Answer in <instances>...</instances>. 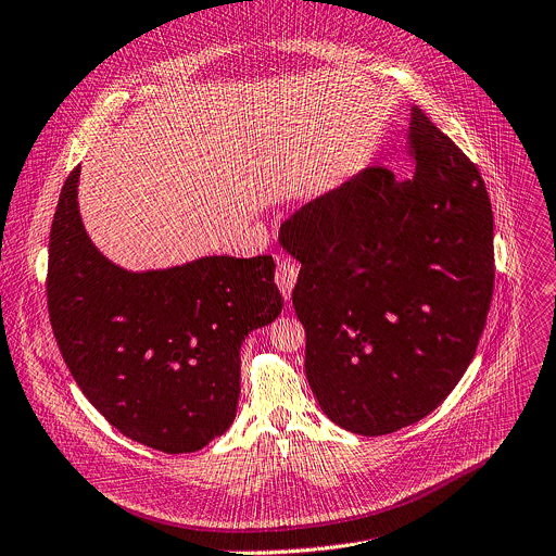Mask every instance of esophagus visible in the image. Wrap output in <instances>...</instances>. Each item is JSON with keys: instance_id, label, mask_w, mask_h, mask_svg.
Segmentation results:
<instances>
[{"instance_id": "obj_1", "label": "esophagus", "mask_w": 556, "mask_h": 556, "mask_svg": "<svg viewBox=\"0 0 556 556\" xmlns=\"http://www.w3.org/2000/svg\"><path fill=\"white\" fill-rule=\"evenodd\" d=\"M296 277H299V268H296L290 260H283V262L277 266L275 281H277V288H279V292L283 294L286 301L292 296V288H294V283H296Z\"/></svg>"}]
</instances>
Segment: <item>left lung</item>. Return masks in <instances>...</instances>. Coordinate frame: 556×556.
Segmentation results:
<instances>
[{"label":"left lung","mask_w":556,"mask_h":556,"mask_svg":"<svg viewBox=\"0 0 556 556\" xmlns=\"http://www.w3.org/2000/svg\"><path fill=\"white\" fill-rule=\"evenodd\" d=\"M410 179L375 166L283 227L292 306L328 419L379 437L417 424L470 366L494 286L492 206L477 166L417 106ZM282 232V228H281Z\"/></svg>","instance_id":"8db88e82"}]
</instances>
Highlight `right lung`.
Listing matches in <instances>:
<instances>
[{"label": "right lung", "instance_id": "add662e5", "mask_svg": "<svg viewBox=\"0 0 556 556\" xmlns=\"http://www.w3.org/2000/svg\"><path fill=\"white\" fill-rule=\"evenodd\" d=\"M68 175L48 243V315L92 406L128 439L168 454L222 437L239 401L241 341L281 313L270 255L201 257L130 273L90 241Z\"/></svg>", "mask_w": 556, "mask_h": 556}]
</instances>
